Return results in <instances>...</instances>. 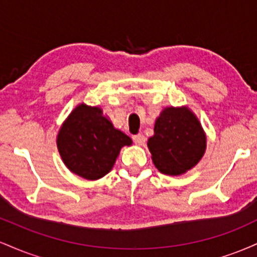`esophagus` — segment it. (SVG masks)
<instances>
[{
	"instance_id": "34e87169",
	"label": "esophagus",
	"mask_w": 257,
	"mask_h": 257,
	"mask_svg": "<svg viewBox=\"0 0 257 257\" xmlns=\"http://www.w3.org/2000/svg\"><path fill=\"white\" fill-rule=\"evenodd\" d=\"M133 140H134V143L137 144V145L141 146V145H144V144H145L146 138L144 137L143 134H137V135H134V137H133Z\"/></svg>"
}]
</instances>
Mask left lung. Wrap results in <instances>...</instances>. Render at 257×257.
Listing matches in <instances>:
<instances>
[{
	"label": "left lung",
	"instance_id": "obj_1",
	"mask_svg": "<svg viewBox=\"0 0 257 257\" xmlns=\"http://www.w3.org/2000/svg\"><path fill=\"white\" fill-rule=\"evenodd\" d=\"M205 143L204 132L192 112L185 107H168L156 120L155 135L147 146L159 172L180 175L200 161Z\"/></svg>",
	"mask_w": 257,
	"mask_h": 257
}]
</instances>
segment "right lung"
<instances>
[{
    "label": "right lung",
    "instance_id": "right-lung-1",
    "mask_svg": "<svg viewBox=\"0 0 257 257\" xmlns=\"http://www.w3.org/2000/svg\"><path fill=\"white\" fill-rule=\"evenodd\" d=\"M57 145L65 166L72 173L96 180L110 172L120 149L132 145V140L114 129L99 107L82 104L65 120Z\"/></svg>",
    "mask_w": 257,
    "mask_h": 257
}]
</instances>
